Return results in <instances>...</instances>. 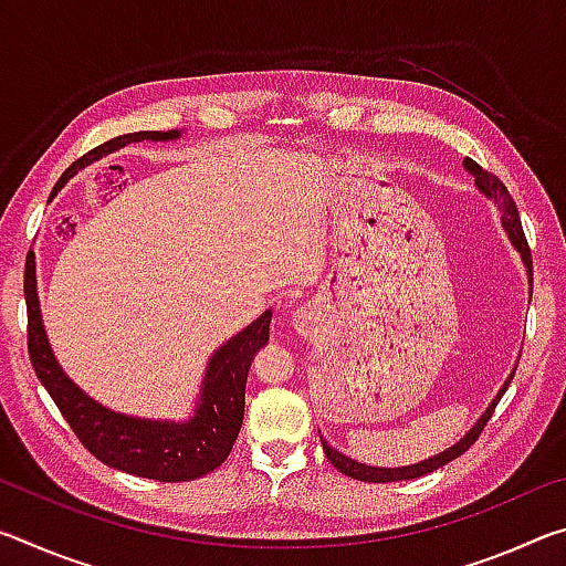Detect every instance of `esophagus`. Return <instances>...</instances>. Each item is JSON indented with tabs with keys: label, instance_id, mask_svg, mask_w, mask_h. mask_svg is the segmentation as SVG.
Masks as SVG:
<instances>
[{
	"label": "esophagus",
	"instance_id": "esophagus-1",
	"mask_svg": "<svg viewBox=\"0 0 566 566\" xmlns=\"http://www.w3.org/2000/svg\"><path fill=\"white\" fill-rule=\"evenodd\" d=\"M294 327L300 332L312 329V310H310V306H302V310L294 314Z\"/></svg>",
	"mask_w": 566,
	"mask_h": 566
}]
</instances>
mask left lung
<instances>
[{
  "label": "left lung",
  "mask_w": 566,
  "mask_h": 566,
  "mask_svg": "<svg viewBox=\"0 0 566 566\" xmlns=\"http://www.w3.org/2000/svg\"><path fill=\"white\" fill-rule=\"evenodd\" d=\"M464 167H467L469 171H472L476 187L482 189L486 197H492L494 202H500V209H502V224H504L506 232H510L514 247L522 252V260H524V264H526V272H532V252H530V244H526V237H524V229H522V219H520V212H516V205H514L512 195H510V191H506V187L502 185L500 177H494L492 171H486V169L479 167L474 159L467 157V159H464ZM512 377H514V375H512ZM512 377L504 381V387L500 389V395L494 397L490 409H486L484 415L479 417V421H476V424H474L472 429H469V434H467L464 439H459V442H457L454 447L444 449L442 454H437V457H432V459H424V462L411 464V467H397V469L367 467V464L354 462V459H349V457H344L342 452H337V449H332V447L322 439L324 454H327L329 462H332L334 467H337L342 474H347V476H352V479H359V482H401V479H417V476H421V474L434 472V469L449 464V462H452V459L462 457V454L467 452V449L476 442L479 434L484 432L486 421L492 419L494 407L500 405V399L504 397L506 387H510Z\"/></svg>",
  "instance_id": "8db88e82"
}]
</instances>
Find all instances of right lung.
Instances as JSON below:
<instances>
[{"label": "right lung", "mask_w": 566, "mask_h": 566, "mask_svg": "<svg viewBox=\"0 0 566 566\" xmlns=\"http://www.w3.org/2000/svg\"><path fill=\"white\" fill-rule=\"evenodd\" d=\"M175 137H179L177 129L122 134V137L104 142V145L94 147L87 155L76 159L62 175L60 185H64L76 169H82L84 165L104 155H112L114 149L129 145V142H157ZM24 300L27 349H30L36 377H40L44 389L50 391V397L60 407L62 417L72 427L76 439L99 462L119 469V472L159 479V482H191V479L214 472L229 457L244 419V387L249 364H252L254 354L270 342L272 312H264L244 332H239L234 339L219 347L207 367L202 401H199L197 415L189 421L175 424V421H149L114 415V411L97 405L80 387H74V381L64 377L42 327L40 300H36L34 254L32 260H27L24 270Z\"/></svg>", "instance_id": "1"}]
</instances>
